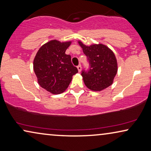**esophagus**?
Instances as JSON below:
<instances>
[{
	"instance_id": "esophagus-1",
	"label": "esophagus",
	"mask_w": 151,
	"mask_h": 151,
	"mask_svg": "<svg viewBox=\"0 0 151 151\" xmlns=\"http://www.w3.org/2000/svg\"><path fill=\"white\" fill-rule=\"evenodd\" d=\"M77 69H78V72H79V73H80V72L81 71V69H82V68H81V65H78V66H77Z\"/></svg>"
}]
</instances>
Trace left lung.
<instances>
[{"label":"left lung","instance_id":"obj_1","mask_svg":"<svg viewBox=\"0 0 151 151\" xmlns=\"http://www.w3.org/2000/svg\"><path fill=\"white\" fill-rule=\"evenodd\" d=\"M78 43L90 65L88 72L81 73L87 88L94 92H100L112 85L118 72L117 59L114 52L103 44L86 46L81 41Z\"/></svg>","mask_w":151,"mask_h":151}]
</instances>
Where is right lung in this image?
<instances>
[{
  "label": "right lung",
  "instance_id": "add662e5",
  "mask_svg": "<svg viewBox=\"0 0 151 151\" xmlns=\"http://www.w3.org/2000/svg\"><path fill=\"white\" fill-rule=\"evenodd\" d=\"M71 41L52 40L42 45L34 58L33 70L37 83L53 94L64 92L78 70L71 62V56L65 50Z\"/></svg>",
  "mask_w": 151,
  "mask_h": 151
}]
</instances>
